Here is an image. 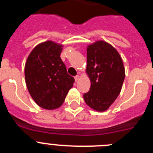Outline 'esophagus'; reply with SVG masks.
Returning a JSON list of instances; mask_svg holds the SVG:
<instances>
[{"instance_id":"esophagus-1","label":"esophagus","mask_w":153,"mask_h":153,"mask_svg":"<svg viewBox=\"0 0 153 153\" xmlns=\"http://www.w3.org/2000/svg\"><path fill=\"white\" fill-rule=\"evenodd\" d=\"M74 79H75L76 82H77V81L79 80V75H76L75 76V77H74Z\"/></svg>"}]
</instances>
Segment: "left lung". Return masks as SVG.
<instances>
[{
    "label": "left lung",
    "instance_id": "left-lung-1",
    "mask_svg": "<svg viewBox=\"0 0 153 153\" xmlns=\"http://www.w3.org/2000/svg\"><path fill=\"white\" fill-rule=\"evenodd\" d=\"M86 74L90 77V91L83 94L86 103L96 111L103 112L114 102L122 89L125 68L114 47L103 40L87 47Z\"/></svg>",
    "mask_w": 153,
    "mask_h": 153
}]
</instances>
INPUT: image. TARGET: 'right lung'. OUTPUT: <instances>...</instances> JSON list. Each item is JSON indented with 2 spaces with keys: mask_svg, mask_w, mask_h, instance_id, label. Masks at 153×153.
<instances>
[{
  "mask_svg": "<svg viewBox=\"0 0 153 153\" xmlns=\"http://www.w3.org/2000/svg\"><path fill=\"white\" fill-rule=\"evenodd\" d=\"M62 47L51 40L41 43L31 51L25 64L28 91L35 102L45 109L60 107L74 83L60 58Z\"/></svg>",
  "mask_w": 153,
  "mask_h": 153,
  "instance_id": "add662e5",
  "label": "right lung"
}]
</instances>
